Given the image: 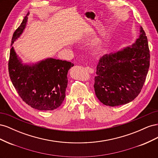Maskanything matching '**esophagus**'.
Listing matches in <instances>:
<instances>
[{
	"instance_id": "34e87169",
	"label": "esophagus",
	"mask_w": 158,
	"mask_h": 158,
	"mask_svg": "<svg viewBox=\"0 0 158 158\" xmlns=\"http://www.w3.org/2000/svg\"><path fill=\"white\" fill-rule=\"evenodd\" d=\"M85 69L89 73H90V74H92V73H94V69H92V68H91V67H89V66H86V67H85Z\"/></svg>"
}]
</instances>
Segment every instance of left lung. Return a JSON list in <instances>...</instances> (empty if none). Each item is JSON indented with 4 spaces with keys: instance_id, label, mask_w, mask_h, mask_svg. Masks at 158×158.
<instances>
[{
    "instance_id": "8db88e82",
    "label": "left lung",
    "mask_w": 158,
    "mask_h": 158,
    "mask_svg": "<svg viewBox=\"0 0 158 158\" xmlns=\"http://www.w3.org/2000/svg\"><path fill=\"white\" fill-rule=\"evenodd\" d=\"M150 59L147 37L140 27V36L131 46L100 58L94 85L99 101L114 107L135 99L144 84Z\"/></svg>"
}]
</instances>
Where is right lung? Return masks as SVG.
I'll return each mask as SVG.
<instances>
[{
	"instance_id": "right-lung-1",
	"label": "right lung",
	"mask_w": 158,
	"mask_h": 158,
	"mask_svg": "<svg viewBox=\"0 0 158 158\" xmlns=\"http://www.w3.org/2000/svg\"><path fill=\"white\" fill-rule=\"evenodd\" d=\"M14 31L12 45L24 30L27 16ZM74 64L66 60L48 58L33 64L22 63L12 47L8 61V72L13 85L23 101L40 111L58 108L65 98L67 74Z\"/></svg>"
}]
</instances>
